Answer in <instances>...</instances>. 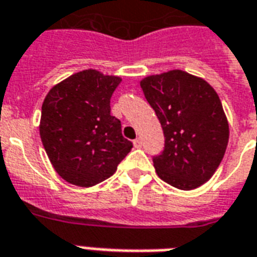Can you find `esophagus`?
Listing matches in <instances>:
<instances>
[{"mask_svg": "<svg viewBox=\"0 0 257 257\" xmlns=\"http://www.w3.org/2000/svg\"><path fill=\"white\" fill-rule=\"evenodd\" d=\"M133 144H134V146H136L137 149H138V148H141V146H142V142H141V138H136V140H134V142H133Z\"/></svg>", "mask_w": 257, "mask_h": 257, "instance_id": "obj_1", "label": "esophagus"}]
</instances>
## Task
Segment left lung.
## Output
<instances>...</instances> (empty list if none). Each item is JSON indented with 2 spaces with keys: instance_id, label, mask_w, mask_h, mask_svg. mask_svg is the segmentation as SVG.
<instances>
[{
  "instance_id": "8db88e82",
  "label": "left lung",
  "mask_w": 257,
  "mask_h": 257,
  "mask_svg": "<svg viewBox=\"0 0 257 257\" xmlns=\"http://www.w3.org/2000/svg\"><path fill=\"white\" fill-rule=\"evenodd\" d=\"M140 84L165 137L163 154L153 158L158 177L183 191L203 186L229 142V121L217 92L203 78L177 69Z\"/></svg>"
}]
</instances>
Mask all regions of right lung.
Returning <instances> with one entry per match:
<instances>
[{"label": "right lung", "mask_w": 257, "mask_h": 257, "mask_svg": "<svg viewBox=\"0 0 257 257\" xmlns=\"http://www.w3.org/2000/svg\"><path fill=\"white\" fill-rule=\"evenodd\" d=\"M120 81L88 69L54 85L44 97L42 144L58 175L73 186L99 184L130 153L133 144L121 136L120 120L109 107Z\"/></svg>", "instance_id": "right-lung-1"}]
</instances>
